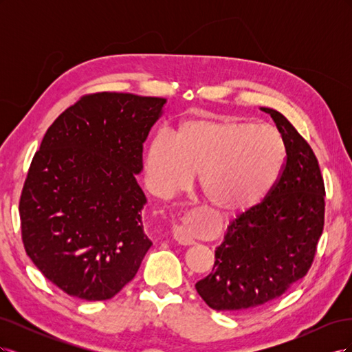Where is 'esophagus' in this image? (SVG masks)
I'll return each instance as SVG.
<instances>
[{
	"mask_svg": "<svg viewBox=\"0 0 352 352\" xmlns=\"http://www.w3.org/2000/svg\"><path fill=\"white\" fill-rule=\"evenodd\" d=\"M172 232H173V239H175L179 245H192V243H194V239L188 235L186 230H185L182 226L175 225Z\"/></svg>",
	"mask_w": 352,
	"mask_h": 352,
	"instance_id": "esophagus-1",
	"label": "esophagus"
}]
</instances>
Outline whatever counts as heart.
<instances>
[{"label":"heart","mask_w":352,"mask_h":352,"mask_svg":"<svg viewBox=\"0 0 352 352\" xmlns=\"http://www.w3.org/2000/svg\"><path fill=\"white\" fill-rule=\"evenodd\" d=\"M285 163V144L269 124L233 117H199L180 123L172 140L157 136L144 154L146 185L162 198L188 188L194 173L208 204L245 212L269 195Z\"/></svg>","instance_id":"heart-1"}]
</instances>
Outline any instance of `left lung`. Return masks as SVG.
<instances>
[{"mask_svg": "<svg viewBox=\"0 0 352 352\" xmlns=\"http://www.w3.org/2000/svg\"><path fill=\"white\" fill-rule=\"evenodd\" d=\"M270 114L286 162L269 195L230 221L216 261L197 292L217 311H241L276 300L310 270L324 225V184L317 158L283 114Z\"/></svg>", "mask_w": 352, "mask_h": 352, "instance_id": "1", "label": "left lung"}]
</instances>
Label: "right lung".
Wrapping results in <instances>:
<instances>
[{
    "instance_id": "1",
    "label": "right lung",
    "mask_w": 352,
    "mask_h": 352,
    "mask_svg": "<svg viewBox=\"0 0 352 352\" xmlns=\"http://www.w3.org/2000/svg\"><path fill=\"white\" fill-rule=\"evenodd\" d=\"M164 105V98L98 92L48 127L19 211L26 254L67 295L110 300L135 278L153 245L136 175Z\"/></svg>"
}]
</instances>
